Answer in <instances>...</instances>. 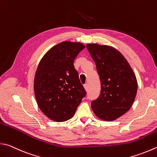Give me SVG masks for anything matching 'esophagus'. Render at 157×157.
Returning <instances> with one entry per match:
<instances>
[{
	"mask_svg": "<svg viewBox=\"0 0 157 157\" xmlns=\"http://www.w3.org/2000/svg\"><path fill=\"white\" fill-rule=\"evenodd\" d=\"M84 88H85V90H86V91H87V90H88L89 86H88V84H87V83H86V84H85V85H84Z\"/></svg>",
	"mask_w": 157,
	"mask_h": 157,
	"instance_id": "34e87169",
	"label": "esophagus"
}]
</instances>
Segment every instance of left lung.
I'll use <instances>...</instances> for the list:
<instances>
[{
	"label": "left lung",
	"mask_w": 157,
	"mask_h": 157,
	"mask_svg": "<svg viewBox=\"0 0 157 157\" xmlns=\"http://www.w3.org/2000/svg\"><path fill=\"white\" fill-rule=\"evenodd\" d=\"M101 81L100 96L91 103L98 117L113 121L125 114L137 95V81L128 62L110 46L87 44Z\"/></svg>",
	"instance_id": "1"
}]
</instances>
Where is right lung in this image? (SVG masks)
Returning <instances> with one entry per match:
<instances>
[{
    "mask_svg": "<svg viewBox=\"0 0 157 157\" xmlns=\"http://www.w3.org/2000/svg\"><path fill=\"white\" fill-rule=\"evenodd\" d=\"M85 45L69 41L51 48L41 59L35 72L34 93L46 116L57 122L71 119L86 91L78 78L74 61Z\"/></svg>",
    "mask_w": 157,
    "mask_h": 157,
    "instance_id": "1",
    "label": "right lung"
}]
</instances>
